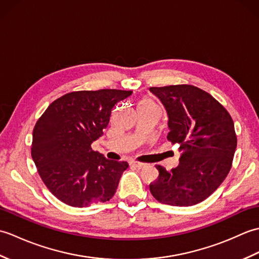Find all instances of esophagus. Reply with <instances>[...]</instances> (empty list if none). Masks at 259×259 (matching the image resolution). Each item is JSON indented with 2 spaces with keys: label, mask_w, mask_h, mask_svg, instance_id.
Returning a JSON list of instances; mask_svg holds the SVG:
<instances>
[{
  "label": "esophagus",
  "mask_w": 259,
  "mask_h": 259,
  "mask_svg": "<svg viewBox=\"0 0 259 259\" xmlns=\"http://www.w3.org/2000/svg\"><path fill=\"white\" fill-rule=\"evenodd\" d=\"M131 166H133V167H136V168H138V169H141L142 167L145 166V163H142V162H136V161H133V162H131Z\"/></svg>",
  "instance_id": "1"
}]
</instances>
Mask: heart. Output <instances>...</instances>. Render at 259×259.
<instances>
[{
    "mask_svg": "<svg viewBox=\"0 0 259 259\" xmlns=\"http://www.w3.org/2000/svg\"><path fill=\"white\" fill-rule=\"evenodd\" d=\"M150 101H148V100H144V101H141L140 103H149Z\"/></svg>",
    "mask_w": 259,
    "mask_h": 259,
    "instance_id": "b5f03b06",
    "label": "heart"
}]
</instances>
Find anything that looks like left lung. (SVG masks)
<instances>
[{"label": "left lung", "instance_id": "8db88e82", "mask_svg": "<svg viewBox=\"0 0 259 259\" xmlns=\"http://www.w3.org/2000/svg\"><path fill=\"white\" fill-rule=\"evenodd\" d=\"M168 113V141L183 151L178 167L157 164L151 195L159 202L187 207L210 196L233 164L237 136L229 112L208 92L190 84L151 87Z\"/></svg>", "mask_w": 259, "mask_h": 259}]
</instances>
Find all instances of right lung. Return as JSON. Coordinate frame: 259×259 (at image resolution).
Instances as JSON below:
<instances>
[{"mask_svg":"<svg viewBox=\"0 0 259 259\" xmlns=\"http://www.w3.org/2000/svg\"><path fill=\"white\" fill-rule=\"evenodd\" d=\"M133 91H73L54 100L33 129L31 155L59 200L89 207L113 197L126 161L109 160L91 144L103 135L115 104Z\"/></svg>","mask_w":259,"mask_h":259,"instance_id":"1","label":"right lung"}]
</instances>
